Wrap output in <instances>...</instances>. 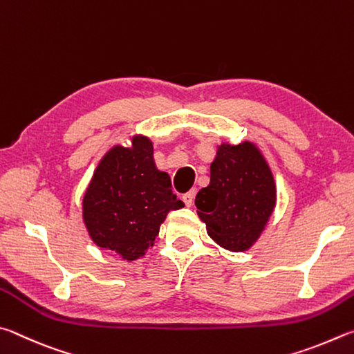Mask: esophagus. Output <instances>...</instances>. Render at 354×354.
Returning a JSON list of instances; mask_svg holds the SVG:
<instances>
[{
  "label": "esophagus",
  "instance_id": "34e87169",
  "mask_svg": "<svg viewBox=\"0 0 354 354\" xmlns=\"http://www.w3.org/2000/svg\"><path fill=\"white\" fill-rule=\"evenodd\" d=\"M194 196H196V191H194V189H191V191H188V193H185V194L182 196V199H183V202H185V205H187V207H191V205H193V202H194Z\"/></svg>",
  "mask_w": 354,
  "mask_h": 354
}]
</instances>
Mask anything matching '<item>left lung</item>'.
<instances>
[{
    "label": "left lung",
    "mask_w": 354,
    "mask_h": 354,
    "mask_svg": "<svg viewBox=\"0 0 354 354\" xmlns=\"http://www.w3.org/2000/svg\"><path fill=\"white\" fill-rule=\"evenodd\" d=\"M207 188L196 196L197 214L216 244L244 252L257 243L274 212V176L259 149L250 141L221 145L209 166Z\"/></svg>",
    "instance_id": "left-lung-1"
}]
</instances>
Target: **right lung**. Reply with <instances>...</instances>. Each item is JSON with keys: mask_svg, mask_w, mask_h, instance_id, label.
<instances>
[{"mask_svg": "<svg viewBox=\"0 0 354 354\" xmlns=\"http://www.w3.org/2000/svg\"><path fill=\"white\" fill-rule=\"evenodd\" d=\"M182 207L169 176L153 163L152 141L141 135L132 147L115 146L104 155L82 202L93 243L127 261L145 255L167 213Z\"/></svg>", "mask_w": 354, "mask_h": 354, "instance_id": "right-lung-1", "label": "right lung"}]
</instances>
